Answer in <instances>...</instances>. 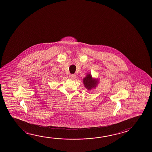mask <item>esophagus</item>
Here are the masks:
<instances>
[{
  "instance_id": "1",
  "label": "esophagus",
  "mask_w": 152,
  "mask_h": 152,
  "mask_svg": "<svg viewBox=\"0 0 152 152\" xmlns=\"http://www.w3.org/2000/svg\"><path fill=\"white\" fill-rule=\"evenodd\" d=\"M69 78L72 80H75V78H76V75H74V74H72V75H70Z\"/></svg>"
}]
</instances>
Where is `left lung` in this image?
Wrapping results in <instances>:
<instances>
[{
	"instance_id": "8db88e82",
	"label": "left lung",
	"mask_w": 152,
	"mask_h": 152,
	"mask_svg": "<svg viewBox=\"0 0 152 152\" xmlns=\"http://www.w3.org/2000/svg\"><path fill=\"white\" fill-rule=\"evenodd\" d=\"M83 84L84 85L85 87H86L88 90H92V88H94L96 87L98 84V80L93 78L92 75L91 74H87L86 76L84 78L83 80Z\"/></svg>"
}]
</instances>
